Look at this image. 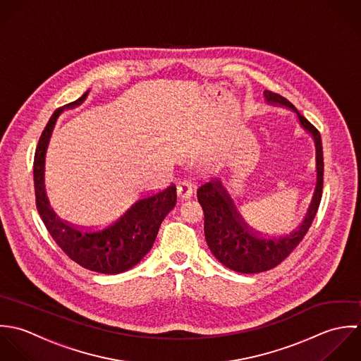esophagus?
Masks as SVG:
<instances>
[{
	"mask_svg": "<svg viewBox=\"0 0 361 361\" xmlns=\"http://www.w3.org/2000/svg\"><path fill=\"white\" fill-rule=\"evenodd\" d=\"M192 191H194V185L191 183V180H181L178 183V187H177V192H178V197L183 198V200H187L192 195Z\"/></svg>",
	"mask_w": 361,
	"mask_h": 361,
	"instance_id": "esophagus-1",
	"label": "esophagus"
}]
</instances>
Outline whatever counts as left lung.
<instances>
[{
	"label": "left lung",
	"instance_id": "obj_1",
	"mask_svg": "<svg viewBox=\"0 0 361 361\" xmlns=\"http://www.w3.org/2000/svg\"><path fill=\"white\" fill-rule=\"evenodd\" d=\"M264 94L268 102L294 110L301 126L312 134L317 149V187L310 209L295 230L279 237H265L247 226L217 180L212 178L200 185L197 197L204 209L207 243L219 262L240 274L265 272L285 261L311 227L322 198L324 154L319 131L283 96L271 90H265Z\"/></svg>",
	"mask_w": 361,
	"mask_h": 361
}]
</instances>
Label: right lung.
<instances>
[{
	"mask_svg": "<svg viewBox=\"0 0 361 361\" xmlns=\"http://www.w3.org/2000/svg\"><path fill=\"white\" fill-rule=\"evenodd\" d=\"M87 92L67 107L80 104ZM57 109L44 127L33 160V180L36 208L46 228L57 245L80 267L107 275L121 274L137 265L152 248L159 227L177 202L174 184L159 192H147L138 198L114 221L96 227L82 228L61 220L50 208L44 192V154L57 117Z\"/></svg>",
	"mask_w": 361,
	"mask_h": 361,
	"instance_id": "1",
	"label": "right lung"
}]
</instances>
